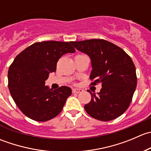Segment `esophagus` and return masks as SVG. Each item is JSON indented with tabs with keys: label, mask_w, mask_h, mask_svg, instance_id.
Here are the masks:
<instances>
[{
	"label": "esophagus",
	"mask_w": 151,
	"mask_h": 151,
	"mask_svg": "<svg viewBox=\"0 0 151 151\" xmlns=\"http://www.w3.org/2000/svg\"><path fill=\"white\" fill-rule=\"evenodd\" d=\"M83 90L80 89V88H73V90H72V92L76 93H81V92H83Z\"/></svg>",
	"instance_id": "esophagus-1"
}]
</instances>
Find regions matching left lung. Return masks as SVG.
Masks as SVG:
<instances>
[{
    "instance_id": "8db88e82",
    "label": "left lung",
    "mask_w": 151,
    "mask_h": 151,
    "mask_svg": "<svg viewBox=\"0 0 151 151\" xmlns=\"http://www.w3.org/2000/svg\"><path fill=\"white\" fill-rule=\"evenodd\" d=\"M77 50L91 60L90 79L101 83L99 93L88 92L91 100L85 105L87 113L95 119L109 121L121 116L128 109L137 87L136 68L126 52L104 39L71 42Z\"/></svg>"
}]
</instances>
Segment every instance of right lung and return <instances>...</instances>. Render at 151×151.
<instances>
[{"label":"right lung","instance_id":"add662e5","mask_svg":"<svg viewBox=\"0 0 151 151\" xmlns=\"http://www.w3.org/2000/svg\"><path fill=\"white\" fill-rule=\"evenodd\" d=\"M70 42H36L21 52L8 71L9 89L22 113L36 121H49L63 109L71 94L68 87L52 91L45 85L49 74L56 71L58 60L75 52Z\"/></svg>","mask_w":151,"mask_h":151}]
</instances>
